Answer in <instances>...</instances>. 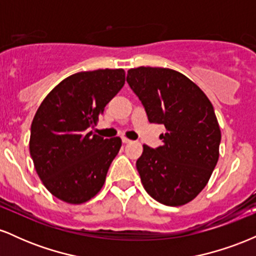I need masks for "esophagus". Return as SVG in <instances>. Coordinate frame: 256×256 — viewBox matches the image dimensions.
I'll use <instances>...</instances> for the list:
<instances>
[{"instance_id":"esophagus-1","label":"esophagus","mask_w":256,"mask_h":256,"mask_svg":"<svg viewBox=\"0 0 256 256\" xmlns=\"http://www.w3.org/2000/svg\"><path fill=\"white\" fill-rule=\"evenodd\" d=\"M122 143H130L131 142V140H128V138H126V137H122Z\"/></svg>"}]
</instances>
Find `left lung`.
Masks as SVG:
<instances>
[{"label":"left lung","instance_id":"obj_1","mask_svg":"<svg viewBox=\"0 0 256 256\" xmlns=\"http://www.w3.org/2000/svg\"><path fill=\"white\" fill-rule=\"evenodd\" d=\"M126 82L149 122L166 128L164 144H144L136 162L146 192L162 204H188L207 185L219 158L222 134L212 104L194 82L170 68H131Z\"/></svg>","mask_w":256,"mask_h":256}]
</instances>
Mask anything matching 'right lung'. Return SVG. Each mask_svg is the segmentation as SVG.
Here are the masks:
<instances>
[{"label":"right lung","mask_w":256,"mask_h":256,"mask_svg":"<svg viewBox=\"0 0 256 256\" xmlns=\"http://www.w3.org/2000/svg\"><path fill=\"white\" fill-rule=\"evenodd\" d=\"M125 84V71L96 70L64 79L48 94L31 124L30 154L44 186L72 204L104 186L122 140L88 132Z\"/></svg>","instance_id":"1"}]
</instances>
